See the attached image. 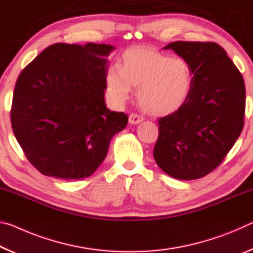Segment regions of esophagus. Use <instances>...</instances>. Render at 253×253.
<instances>
[{"instance_id":"esophagus-1","label":"esophagus","mask_w":253,"mask_h":253,"mask_svg":"<svg viewBox=\"0 0 253 253\" xmlns=\"http://www.w3.org/2000/svg\"><path fill=\"white\" fill-rule=\"evenodd\" d=\"M144 118L143 116H140V115H137V114H130L129 117H128V122H129V124H134V125H136V124H139L140 122H143Z\"/></svg>"}]
</instances>
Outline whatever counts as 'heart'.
I'll use <instances>...</instances> for the list:
<instances>
[{"mask_svg": "<svg viewBox=\"0 0 253 253\" xmlns=\"http://www.w3.org/2000/svg\"><path fill=\"white\" fill-rule=\"evenodd\" d=\"M106 91L115 105L129 99L131 87L144 111L166 116L182 108L191 95L193 72L185 59L170 58L149 46H135L110 66L105 76Z\"/></svg>", "mask_w": 253, "mask_h": 253, "instance_id": "1", "label": "heart"}]
</instances>
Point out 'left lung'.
<instances>
[{"label":"left lung","mask_w":253,"mask_h":253,"mask_svg":"<svg viewBox=\"0 0 253 253\" xmlns=\"http://www.w3.org/2000/svg\"><path fill=\"white\" fill-rule=\"evenodd\" d=\"M164 49L190 63L193 85L182 108L158 119L153 155L169 176L201 178L221 164L241 134L245 81L224 49L214 42L176 41Z\"/></svg>","instance_id":"8db88e82"}]
</instances>
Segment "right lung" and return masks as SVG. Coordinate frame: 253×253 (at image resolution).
Wrapping results in <instances>:
<instances>
[{"label": "right lung", "instance_id": "obj_1", "mask_svg": "<svg viewBox=\"0 0 253 253\" xmlns=\"http://www.w3.org/2000/svg\"><path fill=\"white\" fill-rule=\"evenodd\" d=\"M109 44L55 43L24 68L11 108L14 136L46 176L80 179L95 173L127 115L106 107Z\"/></svg>", "mask_w": 253, "mask_h": 253}]
</instances>
